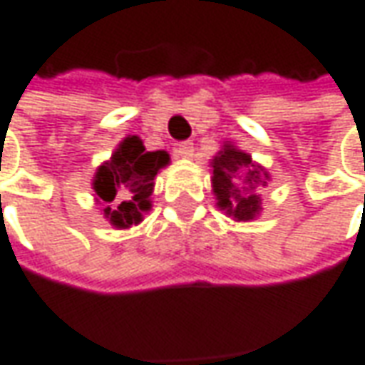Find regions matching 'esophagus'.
Here are the masks:
<instances>
[{"label":"esophagus","instance_id":"esophagus-1","mask_svg":"<svg viewBox=\"0 0 365 365\" xmlns=\"http://www.w3.org/2000/svg\"><path fill=\"white\" fill-rule=\"evenodd\" d=\"M195 153V146L192 143H180L175 146V154H177L178 158H190Z\"/></svg>","mask_w":365,"mask_h":365}]
</instances>
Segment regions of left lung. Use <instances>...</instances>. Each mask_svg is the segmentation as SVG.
<instances>
[{"instance_id":"8db88e82","label":"left lung","mask_w":365,"mask_h":365,"mask_svg":"<svg viewBox=\"0 0 365 365\" xmlns=\"http://www.w3.org/2000/svg\"><path fill=\"white\" fill-rule=\"evenodd\" d=\"M211 166L217 207L235 221H253L261 212V197L255 188L267 185V173L251 160V154L235 148L233 144H222Z\"/></svg>"}]
</instances>
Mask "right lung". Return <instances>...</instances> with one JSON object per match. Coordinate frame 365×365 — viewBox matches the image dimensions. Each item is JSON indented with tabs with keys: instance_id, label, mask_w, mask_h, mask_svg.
<instances>
[{
	"instance_id": "1",
	"label": "right lung",
	"mask_w": 365,
	"mask_h": 365,
	"mask_svg": "<svg viewBox=\"0 0 365 365\" xmlns=\"http://www.w3.org/2000/svg\"><path fill=\"white\" fill-rule=\"evenodd\" d=\"M165 150L148 153L138 136H126L114 154L100 166L92 180L98 202H104V217L116 229H128L150 211L154 177L168 165Z\"/></svg>"
}]
</instances>
